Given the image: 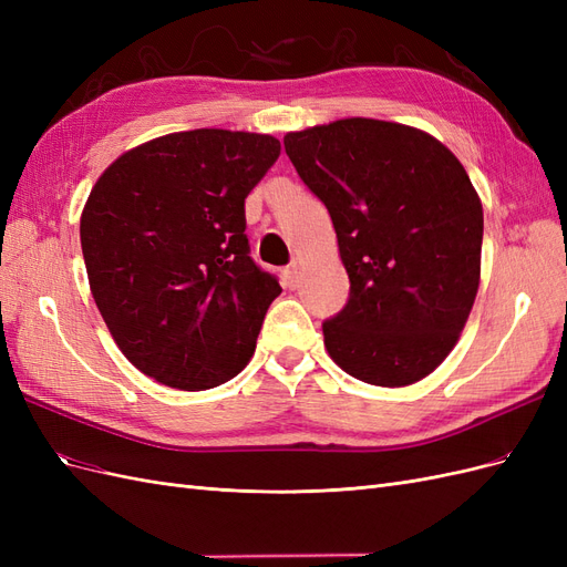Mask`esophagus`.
I'll return each instance as SVG.
<instances>
[{"label":"esophagus","mask_w":567,"mask_h":567,"mask_svg":"<svg viewBox=\"0 0 567 567\" xmlns=\"http://www.w3.org/2000/svg\"><path fill=\"white\" fill-rule=\"evenodd\" d=\"M284 279H286V286H288V288H296L298 281H300V265H298V262L288 265V267L284 269Z\"/></svg>","instance_id":"34e87169"}]
</instances>
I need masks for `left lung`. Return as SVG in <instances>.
<instances>
[{
    "instance_id": "left-lung-1",
    "label": "left lung",
    "mask_w": 567,
    "mask_h": 567,
    "mask_svg": "<svg viewBox=\"0 0 567 567\" xmlns=\"http://www.w3.org/2000/svg\"><path fill=\"white\" fill-rule=\"evenodd\" d=\"M284 146L326 205L350 298L323 346L354 379L402 388L456 346L480 286L483 203L435 136L371 117L288 132Z\"/></svg>"
}]
</instances>
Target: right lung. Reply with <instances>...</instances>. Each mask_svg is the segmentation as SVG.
Returning <instances> with one entry per match:
<instances>
[{
    "label": "right lung",
    "mask_w": 567,
    "mask_h": 567,
    "mask_svg": "<svg viewBox=\"0 0 567 567\" xmlns=\"http://www.w3.org/2000/svg\"><path fill=\"white\" fill-rule=\"evenodd\" d=\"M279 153L269 134L175 132L96 179L80 217L92 296L117 348L158 383L208 390L250 362L281 286L252 262L244 205Z\"/></svg>",
    "instance_id": "right-lung-1"
}]
</instances>
